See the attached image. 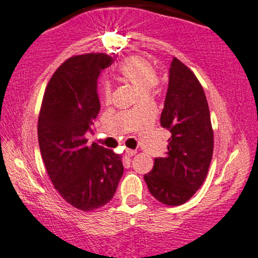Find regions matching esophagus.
<instances>
[{
    "mask_svg": "<svg viewBox=\"0 0 258 258\" xmlns=\"http://www.w3.org/2000/svg\"><path fill=\"white\" fill-rule=\"evenodd\" d=\"M125 153H126V155H128V157H134V155L138 153V152L135 151V149H129V148H126L125 149Z\"/></svg>",
    "mask_w": 258,
    "mask_h": 258,
    "instance_id": "obj_1",
    "label": "esophagus"
}]
</instances>
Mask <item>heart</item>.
Returning <instances> with one entry per match:
<instances>
[{
	"label": "heart",
	"instance_id": "heart-1",
	"mask_svg": "<svg viewBox=\"0 0 258 258\" xmlns=\"http://www.w3.org/2000/svg\"><path fill=\"white\" fill-rule=\"evenodd\" d=\"M120 78L134 85L144 95H147L157 84V72L151 62L144 57L132 56L123 61L118 67ZM104 97L109 99L111 95V87L105 85L103 88Z\"/></svg>",
	"mask_w": 258,
	"mask_h": 258
}]
</instances>
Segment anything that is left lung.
<instances>
[{
	"label": "left lung",
	"mask_w": 258,
	"mask_h": 258,
	"mask_svg": "<svg viewBox=\"0 0 258 258\" xmlns=\"http://www.w3.org/2000/svg\"><path fill=\"white\" fill-rule=\"evenodd\" d=\"M160 124L171 133L164 158H155L145 174L149 192L166 206L185 203L201 187L214 148L211 113L201 84L187 67L174 58Z\"/></svg>",
	"instance_id": "8db88e82"
}]
</instances>
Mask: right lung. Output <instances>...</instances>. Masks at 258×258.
<instances>
[{
    "label": "right lung",
    "instance_id": "add662e5",
    "mask_svg": "<svg viewBox=\"0 0 258 258\" xmlns=\"http://www.w3.org/2000/svg\"><path fill=\"white\" fill-rule=\"evenodd\" d=\"M105 53L73 56L57 68L44 92L38 141L50 179L69 205L84 212L111 201L123 174L122 157L86 133L100 110L97 80L112 64Z\"/></svg>",
    "mask_w": 258,
    "mask_h": 258
}]
</instances>
